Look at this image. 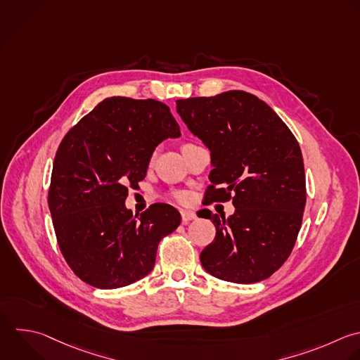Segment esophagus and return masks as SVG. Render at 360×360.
Listing matches in <instances>:
<instances>
[{
    "instance_id": "obj_1",
    "label": "esophagus",
    "mask_w": 360,
    "mask_h": 360,
    "mask_svg": "<svg viewBox=\"0 0 360 360\" xmlns=\"http://www.w3.org/2000/svg\"><path fill=\"white\" fill-rule=\"evenodd\" d=\"M181 221H183V224H188L190 221H193V219H195V212H193V211H186V210H183L181 212Z\"/></svg>"
}]
</instances>
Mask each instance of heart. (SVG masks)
I'll list each match as a JSON object with an SVG mask.
<instances>
[{"mask_svg": "<svg viewBox=\"0 0 360 360\" xmlns=\"http://www.w3.org/2000/svg\"><path fill=\"white\" fill-rule=\"evenodd\" d=\"M169 197L172 200H174L176 202H180V204H187L190 202V194L187 191H183V190H174V191H170L169 193Z\"/></svg>", "mask_w": 360, "mask_h": 360, "instance_id": "1", "label": "heart"}]
</instances>
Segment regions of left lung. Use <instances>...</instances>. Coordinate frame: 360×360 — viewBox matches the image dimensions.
Instances as JSON below:
<instances>
[{"label": "left lung", "instance_id": "left-lung-1", "mask_svg": "<svg viewBox=\"0 0 360 360\" xmlns=\"http://www.w3.org/2000/svg\"><path fill=\"white\" fill-rule=\"evenodd\" d=\"M188 129L211 150L208 204L232 201L225 219L207 210L217 235L200 255L212 276L239 284L270 277L288 259L307 201L300 145L256 96L232 90L177 100Z\"/></svg>", "mask_w": 360, "mask_h": 360}]
</instances>
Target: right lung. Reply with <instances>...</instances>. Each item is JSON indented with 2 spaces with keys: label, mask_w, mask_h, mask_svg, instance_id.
I'll return each instance as SVG.
<instances>
[{
  "label": "right lung",
  "mask_w": 360,
  "mask_h": 360,
  "mask_svg": "<svg viewBox=\"0 0 360 360\" xmlns=\"http://www.w3.org/2000/svg\"><path fill=\"white\" fill-rule=\"evenodd\" d=\"M177 136L166 104L111 97L62 139L48 202L60 252L84 283L118 288L152 271L159 242L180 225V212L158 202L136 218L125 200L145 179L155 148Z\"/></svg>",
  "instance_id": "1"
}]
</instances>
